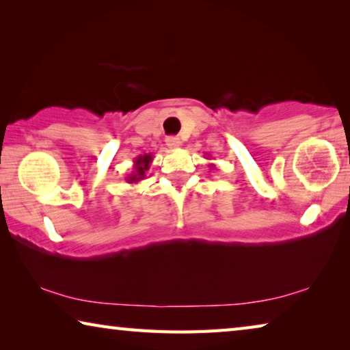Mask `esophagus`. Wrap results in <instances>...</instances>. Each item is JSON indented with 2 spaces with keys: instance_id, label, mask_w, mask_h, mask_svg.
Wrapping results in <instances>:
<instances>
[{
  "instance_id": "obj_1",
  "label": "esophagus",
  "mask_w": 350,
  "mask_h": 350,
  "mask_svg": "<svg viewBox=\"0 0 350 350\" xmlns=\"http://www.w3.org/2000/svg\"><path fill=\"white\" fill-rule=\"evenodd\" d=\"M167 145L170 146V148H179L180 146V139L179 137H176V135H170V137H167Z\"/></svg>"
}]
</instances>
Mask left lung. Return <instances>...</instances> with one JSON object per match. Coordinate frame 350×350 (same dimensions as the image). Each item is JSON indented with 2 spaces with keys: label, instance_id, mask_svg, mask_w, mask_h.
<instances>
[{
  "label": "left lung",
  "instance_id": "obj_1",
  "mask_svg": "<svg viewBox=\"0 0 350 350\" xmlns=\"http://www.w3.org/2000/svg\"><path fill=\"white\" fill-rule=\"evenodd\" d=\"M210 168H213V170H215V168H216V165H213V163H210Z\"/></svg>",
  "mask_w": 350,
  "mask_h": 350
}]
</instances>
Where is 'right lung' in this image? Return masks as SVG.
Here are the masks:
<instances>
[{
    "label": "right lung",
    "instance_id": "1",
    "mask_svg": "<svg viewBox=\"0 0 350 350\" xmlns=\"http://www.w3.org/2000/svg\"><path fill=\"white\" fill-rule=\"evenodd\" d=\"M151 162H152V154H144V156L135 157L134 165H133V171L128 174L126 182L137 183L140 180H144L146 177L148 170H150Z\"/></svg>",
    "mask_w": 350,
    "mask_h": 350
}]
</instances>
